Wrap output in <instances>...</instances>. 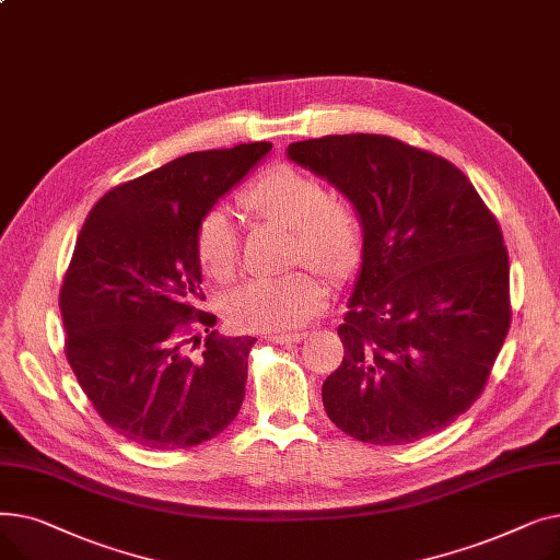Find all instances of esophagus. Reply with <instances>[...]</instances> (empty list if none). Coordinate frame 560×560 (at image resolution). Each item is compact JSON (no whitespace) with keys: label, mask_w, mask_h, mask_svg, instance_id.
Returning <instances> with one entry per match:
<instances>
[{"label":"esophagus","mask_w":560,"mask_h":560,"mask_svg":"<svg viewBox=\"0 0 560 560\" xmlns=\"http://www.w3.org/2000/svg\"><path fill=\"white\" fill-rule=\"evenodd\" d=\"M270 340L277 345H295V342L304 340V334H275V336H270Z\"/></svg>","instance_id":"obj_1"}]
</instances>
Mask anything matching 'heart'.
<instances>
[{
  "instance_id": "heart-1",
  "label": "heart",
  "mask_w": 560,
  "mask_h": 560,
  "mask_svg": "<svg viewBox=\"0 0 560 560\" xmlns=\"http://www.w3.org/2000/svg\"><path fill=\"white\" fill-rule=\"evenodd\" d=\"M241 209L254 218L292 229V260H311L331 277L354 268L363 229L357 211L327 192L315 176L295 165H275L260 172L241 192ZM197 258L211 279L226 281L238 265V243L229 215L220 209L206 213L197 226ZM327 288L308 270L260 277L226 300V317L245 331L298 329L325 308Z\"/></svg>"
}]
</instances>
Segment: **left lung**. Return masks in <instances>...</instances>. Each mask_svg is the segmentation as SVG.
<instances>
[{"mask_svg":"<svg viewBox=\"0 0 560 560\" xmlns=\"http://www.w3.org/2000/svg\"><path fill=\"white\" fill-rule=\"evenodd\" d=\"M288 159L357 209L361 270L322 384L329 420L370 445L450 427L483 393L511 327L509 252L467 176L390 136L288 144Z\"/></svg>","mask_w":560,"mask_h":560,"instance_id":"left-lung-1","label":"left lung"}]
</instances>
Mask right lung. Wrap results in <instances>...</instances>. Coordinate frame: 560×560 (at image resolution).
Returning <instances> with one entry per match:
<instances>
[{"instance_id": "1", "label": "right lung", "mask_w": 560, "mask_h": 560, "mask_svg": "<svg viewBox=\"0 0 560 560\" xmlns=\"http://www.w3.org/2000/svg\"><path fill=\"white\" fill-rule=\"evenodd\" d=\"M270 150L249 142L174 159L108 190L81 226L58 295L66 357L100 418L129 443L186 450L238 416L256 338L218 336L215 315L197 308V226Z\"/></svg>"}]
</instances>
